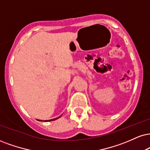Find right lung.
Segmentation results:
<instances>
[{
  "instance_id": "1",
  "label": "right lung",
  "mask_w": 150,
  "mask_h": 150,
  "mask_svg": "<svg viewBox=\"0 0 150 150\" xmlns=\"http://www.w3.org/2000/svg\"><path fill=\"white\" fill-rule=\"evenodd\" d=\"M59 117H61V116H60V117H57V118L53 119V120H45V122H50V121H54V120H57V119H59Z\"/></svg>"
}]
</instances>
